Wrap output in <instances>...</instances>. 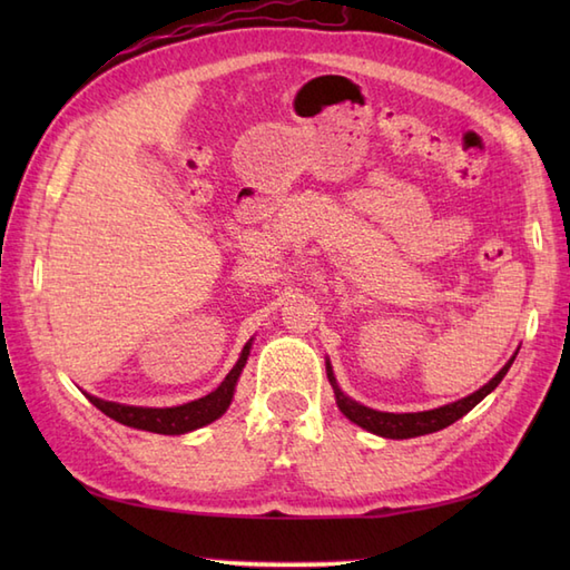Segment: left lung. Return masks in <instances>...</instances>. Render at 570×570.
Segmentation results:
<instances>
[{
  "label": "left lung",
  "mask_w": 570,
  "mask_h": 570,
  "mask_svg": "<svg viewBox=\"0 0 570 570\" xmlns=\"http://www.w3.org/2000/svg\"><path fill=\"white\" fill-rule=\"evenodd\" d=\"M514 357L517 355H512V360L507 362V365L498 374H494V377L485 386H480L478 392H472L465 399H458V402H453V404H445V406L431 409V411H416V414H390V411H374L370 406H362V404L353 402L350 396H345L341 386H337V382L333 377L331 362H325V370H328V380L333 384L337 409H341L350 421L357 423V426H362L370 433L382 435V439H416V435L441 431L445 426H451V423H455L458 419H463L472 406H478L482 399H485L494 390V386L504 380V374L512 367Z\"/></svg>",
  "instance_id": "left-lung-1"
}]
</instances>
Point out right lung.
Returning a JSON list of instances; mask_svg holds the SVG:
<instances>
[{
	"label": "right lung",
	"mask_w": 570,
	"mask_h": 570,
	"mask_svg": "<svg viewBox=\"0 0 570 570\" xmlns=\"http://www.w3.org/2000/svg\"><path fill=\"white\" fill-rule=\"evenodd\" d=\"M252 341L242 350L237 365L227 372V377L220 382L215 392L205 394L196 402L180 404V406H166V409H151V406H127L117 402H105L92 394H85L90 399V404L98 406L105 416H110L125 426L151 431V433H164V435H180L188 431H196L200 426H208L215 419H220L229 402H233L235 384L242 374V367L247 365Z\"/></svg>",
	"instance_id": "obj_1"
}]
</instances>
